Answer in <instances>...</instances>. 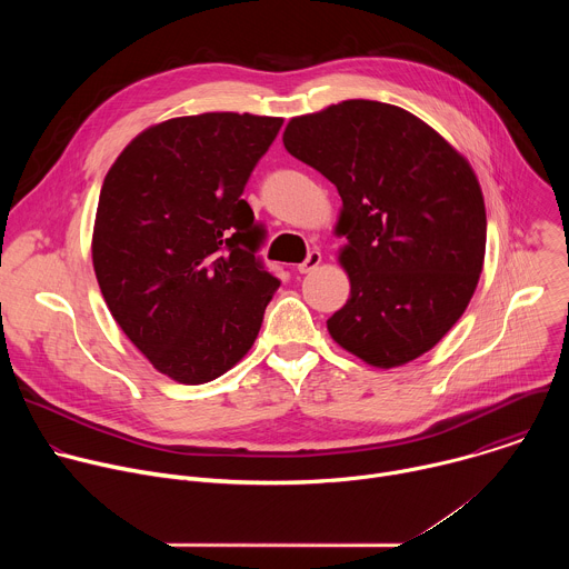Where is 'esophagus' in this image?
Masks as SVG:
<instances>
[{
    "label": "esophagus",
    "mask_w": 569,
    "mask_h": 569,
    "mask_svg": "<svg viewBox=\"0 0 569 569\" xmlns=\"http://www.w3.org/2000/svg\"><path fill=\"white\" fill-rule=\"evenodd\" d=\"M319 263H321V254H319L317 250H312V252L306 257V261L297 266V270H299L301 274H308V272L317 270V266H319Z\"/></svg>",
    "instance_id": "34e87169"
}]
</instances>
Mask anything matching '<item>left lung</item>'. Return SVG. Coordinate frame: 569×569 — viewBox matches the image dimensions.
<instances>
[{
    "label": "left lung",
    "instance_id": "1",
    "mask_svg": "<svg viewBox=\"0 0 569 569\" xmlns=\"http://www.w3.org/2000/svg\"><path fill=\"white\" fill-rule=\"evenodd\" d=\"M283 146L342 198L351 295L327 321L331 338L378 369L428 353L483 268L486 209L468 159L412 112L365 99L290 119Z\"/></svg>",
    "mask_w": 569,
    "mask_h": 569
}]
</instances>
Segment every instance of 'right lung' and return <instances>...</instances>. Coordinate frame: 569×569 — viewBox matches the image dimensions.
Wrapping results in <instances>:
<instances>
[{"label": "right lung", "instance_id": "right-lung-1", "mask_svg": "<svg viewBox=\"0 0 569 569\" xmlns=\"http://www.w3.org/2000/svg\"><path fill=\"white\" fill-rule=\"evenodd\" d=\"M283 119L204 112L139 132L110 167L92 263L103 299L150 365L182 385L229 371L252 349L279 279L242 200Z\"/></svg>", "mask_w": 569, "mask_h": 569}]
</instances>
